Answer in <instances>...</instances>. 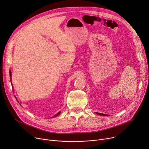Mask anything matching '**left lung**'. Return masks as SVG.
I'll use <instances>...</instances> for the list:
<instances>
[{
  "label": "left lung",
  "mask_w": 149,
  "mask_h": 149,
  "mask_svg": "<svg viewBox=\"0 0 149 149\" xmlns=\"http://www.w3.org/2000/svg\"><path fill=\"white\" fill-rule=\"evenodd\" d=\"M96 113L98 115H102V116H107L106 114H104V113H98V112H96Z\"/></svg>",
  "instance_id": "8db88e82"
}]
</instances>
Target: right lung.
I'll return each mask as SVG.
<instances>
[{
	"instance_id": "1",
	"label": "right lung",
	"mask_w": 149,
	"mask_h": 149,
	"mask_svg": "<svg viewBox=\"0 0 149 149\" xmlns=\"http://www.w3.org/2000/svg\"><path fill=\"white\" fill-rule=\"evenodd\" d=\"M10 80L11 81V70H10ZM12 86H13V84H12ZM60 112H58L57 114H56L55 115H54L52 117H51V118H54V117H56V116H57L58 115H59V114L60 113Z\"/></svg>"
}]
</instances>
